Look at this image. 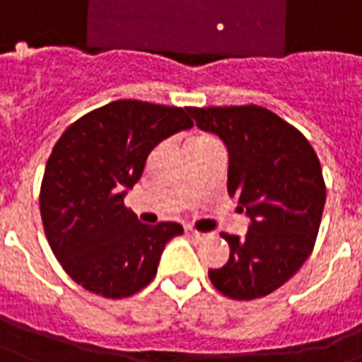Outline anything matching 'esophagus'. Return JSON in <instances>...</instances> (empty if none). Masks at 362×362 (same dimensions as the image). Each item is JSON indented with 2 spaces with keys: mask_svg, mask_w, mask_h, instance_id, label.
<instances>
[{
  "mask_svg": "<svg viewBox=\"0 0 362 362\" xmlns=\"http://www.w3.org/2000/svg\"><path fill=\"white\" fill-rule=\"evenodd\" d=\"M186 235H188V237H192V239H196V241L204 239V233H199V231L192 229V227H186Z\"/></svg>",
  "mask_w": 362,
  "mask_h": 362,
  "instance_id": "34e87169",
  "label": "esophagus"
}]
</instances>
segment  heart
Segmentation results:
<instances>
[{
	"label": "heart",
	"instance_id": "heart-1",
	"mask_svg": "<svg viewBox=\"0 0 362 362\" xmlns=\"http://www.w3.org/2000/svg\"><path fill=\"white\" fill-rule=\"evenodd\" d=\"M209 143H216V139L207 133H196L188 139V146H199V145H209Z\"/></svg>",
	"mask_w": 362,
	"mask_h": 362
}]
</instances>
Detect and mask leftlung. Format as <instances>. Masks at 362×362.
<instances>
[{
    "label": "left lung",
    "mask_w": 362,
    "mask_h": 362,
    "mask_svg": "<svg viewBox=\"0 0 362 362\" xmlns=\"http://www.w3.org/2000/svg\"><path fill=\"white\" fill-rule=\"evenodd\" d=\"M196 125L229 151V196L251 216L245 239L221 233L229 260L209 270L211 284L233 300L269 296L310 257L322 223L325 180L310 141L267 107H188Z\"/></svg>",
    "instance_id": "8db88e82"
}]
</instances>
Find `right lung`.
<instances>
[{"label":"right lung","mask_w":362,"mask_h":362,"mask_svg":"<svg viewBox=\"0 0 362 362\" xmlns=\"http://www.w3.org/2000/svg\"><path fill=\"white\" fill-rule=\"evenodd\" d=\"M188 107L117 100L76 119L47 160L39 206L60 267L103 298H129L156 276L166 243L180 223H141L125 189L143 176L163 139L189 129Z\"/></svg>","instance_id":"add662e5"}]
</instances>
